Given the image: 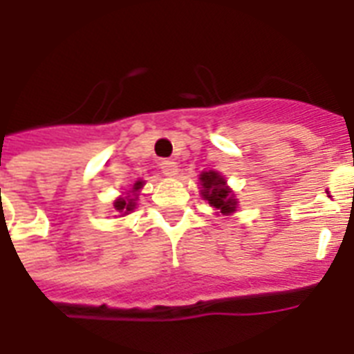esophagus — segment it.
Wrapping results in <instances>:
<instances>
[{
	"label": "esophagus",
	"instance_id": "esophagus-1",
	"mask_svg": "<svg viewBox=\"0 0 354 354\" xmlns=\"http://www.w3.org/2000/svg\"><path fill=\"white\" fill-rule=\"evenodd\" d=\"M160 165H162V172L165 174V176L172 178L178 174V163L176 162H172V160H163Z\"/></svg>",
	"mask_w": 354,
	"mask_h": 354
}]
</instances>
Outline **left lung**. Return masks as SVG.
Masks as SVG:
<instances>
[{
  "label": "left lung",
  "instance_id": "left-lung-1",
  "mask_svg": "<svg viewBox=\"0 0 354 354\" xmlns=\"http://www.w3.org/2000/svg\"><path fill=\"white\" fill-rule=\"evenodd\" d=\"M200 182H202V196L209 202V205L222 214H232L236 211V198L227 187L225 178L220 176V172L203 171L200 174Z\"/></svg>",
  "mask_w": 354,
  "mask_h": 354
}]
</instances>
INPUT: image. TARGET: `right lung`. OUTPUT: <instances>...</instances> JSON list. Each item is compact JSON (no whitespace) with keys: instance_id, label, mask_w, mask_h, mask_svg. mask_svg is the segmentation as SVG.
<instances>
[{"instance_id":"1","label":"right lung","mask_w":354,"mask_h":354,"mask_svg":"<svg viewBox=\"0 0 354 354\" xmlns=\"http://www.w3.org/2000/svg\"><path fill=\"white\" fill-rule=\"evenodd\" d=\"M143 187V182H140L138 180L134 185H132V194L136 196V192L140 191ZM134 207H136V198H131V196H125V198H118L116 202H114V209H116L118 212H122V214H129V212L134 211Z\"/></svg>"}]
</instances>
